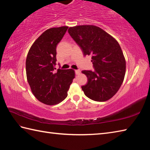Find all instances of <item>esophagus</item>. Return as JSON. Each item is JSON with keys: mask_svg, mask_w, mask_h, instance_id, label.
Returning <instances> with one entry per match:
<instances>
[{"mask_svg": "<svg viewBox=\"0 0 150 150\" xmlns=\"http://www.w3.org/2000/svg\"><path fill=\"white\" fill-rule=\"evenodd\" d=\"M75 72L76 75H80L81 74V71H80V70H79V69L75 70Z\"/></svg>", "mask_w": 150, "mask_h": 150, "instance_id": "34e87169", "label": "esophagus"}]
</instances>
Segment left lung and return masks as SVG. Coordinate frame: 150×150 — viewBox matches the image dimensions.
Returning a JSON list of instances; mask_svg holds the SVG:
<instances>
[{
  "mask_svg": "<svg viewBox=\"0 0 150 150\" xmlns=\"http://www.w3.org/2000/svg\"><path fill=\"white\" fill-rule=\"evenodd\" d=\"M68 31L84 55H91L95 71H82L88 80L82 86L85 95L98 102L110 99L119 91L126 73V60L119 42L93 25L70 27Z\"/></svg>",
  "mask_w": 150,
  "mask_h": 150,
  "instance_id": "1",
  "label": "left lung"
}]
</instances>
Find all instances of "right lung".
Masks as SVG:
<instances>
[{
	"label": "right lung",
	"instance_id": "obj_1",
	"mask_svg": "<svg viewBox=\"0 0 150 150\" xmlns=\"http://www.w3.org/2000/svg\"><path fill=\"white\" fill-rule=\"evenodd\" d=\"M68 26L52 28L35 41L26 60V77L34 96L47 105L60 103L68 96V91L75 78L72 69L54 71L57 45L64 35Z\"/></svg>",
	"mask_w": 150,
	"mask_h": 150
}]
</instances>
